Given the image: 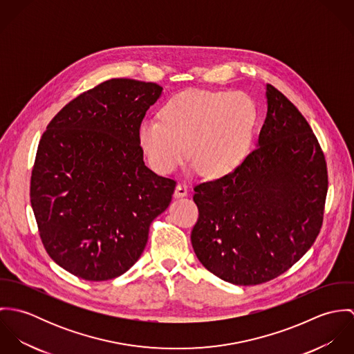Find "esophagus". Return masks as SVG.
Segmentation results:
<instances>
[{
  "mask_svg": "<svg viewBox=\"0 0 354 354\" xmlns=\"http://www.w3.org/2000/svg\"><path fill=\"white\" fill-rule=\"evenodd\" d=\"M188 195V188L185 184H177L174 191V198H185Z\"/></svg>",
  "mask_w": 354,
  "mask_h": 354,
  "instance_id": "34e87169",
  "label": "esophagus"
}]
</instances>
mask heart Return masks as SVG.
Listing matches in <instances>:
<instances>
[{
    "instance_id": "b5f03b06",
    "label": "heart",
    "mask_w": 354,
    "mask_h": 354,
    "mask_svg": "<svg viewBox=\"0 0 354 354\" xmlns=\"http://www.w3.org/2000/svg\"><path fill=\"white\" fill-rule=\"evenodd\" d=\"M257 117L256 103L245 93L188 90L163 103L160 120H143L138 139L159 173L176 170L189 156L194 171L222 178L248 156Z\"/></svg>"
}]
</instances>
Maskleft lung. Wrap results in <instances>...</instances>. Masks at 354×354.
Here are the masks:
<instances>
[{"mask_svg":"<svg viewBox=\"0 0 354 354\" xmlns=\"http://www.w3.org/2000/svg\"><path fill=\"white\" fill-rule=\"evenodd\" d=\"M256 150L230 174L196 185L191 241L203 266L240 286L268 282L315 243L327 195L324 155L299 109L271 84Z\"/></svg>","mask_w":354,"mask_h":354,"instance_id":"left-lung-1","label":"left lung"}]
</instances>
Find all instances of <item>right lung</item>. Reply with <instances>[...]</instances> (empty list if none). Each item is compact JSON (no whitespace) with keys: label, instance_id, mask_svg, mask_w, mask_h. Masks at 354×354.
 Segmentation results:
<instances>
[{"label":"right lung","instance_id":"right-lung-1","mask_svg":"<svg viewBox=\"0 0 354 354\" xmlns=\"http://www.w3.org/2000/svg\"><path fill=\"white\" fill-rule=\"evenodd\" d=\"M162 87L110 79L65 104L38 146L30 198L51 259L86 281L127 272L176 181L143 160L138 129Z\"/></svg>","mask_w":354,"mask_h":354}]
</instances>
